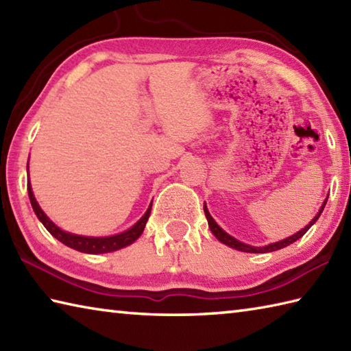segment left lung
Masks as SVG:
<instances>
[{
    "label": "left lung",
    "mask_w": 351,
    "mask_h": 351,
    "mask_svg": "<svg viewBox=\"0 0 351 351\" xmlns=\"http://www.w3.org/2000/svg\"><path fill=\"white\" fill-rule=\"evenodd\" d=\"M326 204H327V201H324V204L321 205V208H319V211L317 213V216H315L312 221H311V223L308 225H306L303 230L301 231H298L297 234H293V236H291V237H287V239H283V240H280V242H276V243H271V245H266V246H251V245H246V243H242V242H239L237 239H234V237H231L228 232H225L221 226H219L217 223H216V221L215 219L211 217V215H210V211L207 210V207H205L204 205V211H205V216H207V221H208V226H210V230H211V232L213 234L216 236V239L217 240H221L222 243H225V245H228V246H231V248H234V250H237V251H243V252H256V254H262V252H272V251H277V250H281V248H285V246H287V245H291V243H293V242H297L298 239H301L303 237L306 232L308 231V228H311V226L318 221V217L321 216V213H322V210H324V207H326Z\"/></svg>",
    "instance_id": "1"
}]
</instances>
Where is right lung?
<instances>
[{
    "label": "right lung",
    "mask_w": 351,
    "mask_h": 351,
    "mask_svg": "<svg viewBox=\"0 0 351 351\" xmlns=\"http://www.w3.org/2000/svg\"><path fill=\"white\" fill-rule=\"evenodd\" d=\"M27 170H29V164H27ZM27 191H29V197L32 202V207L34 215L38 216V219L43 225L47 228V231L50 232L53 237H56L59 242H62L70 248L80 251V252H86V254H105V252H112L117 250L125 248V246L134 243L136 239L141 236V232L144 231V226H146L147 219L150 216V210H152V204L149 205L147 211L144 213V216L136 222L134 226H130L129 230L125 232H120V234L115 236H108V237H86V236H77V234H71V232H66L64 230H60L58 225H54L50 219L47 217L45 213L40 210L39 204L34 199V195L32 191V185L30 181L27 182Z\"/></svg>",
    "instance_id": "1"
}]
</instances>
